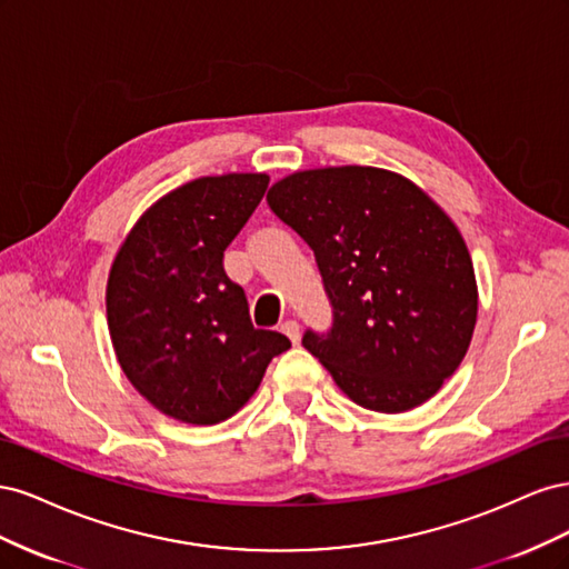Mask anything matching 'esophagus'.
Wrapping results in <instances>:
<instances>
[{"label": "esophagus", "instance_id": "esophagus-1", "mask_svg": "<svg viewBox=\"0 0 569 569\" xmlns=\"http://www.w3.org/2000/svg\"><path fill=\"white\" fill-rule=\"evenodd\" d=\"M280 332L287 335L291 343H299V341H301V327H299L297 320H284V322L280 325Z\"/></svg>", "mask_w": 569, "mask_h": 569}]
</instances>
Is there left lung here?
<instances>
[{"mask_svg": "<svg viewBox=\"0 0 569 569\" xmlns=\"http://www.w3.org/2000/svg\"><path fill=\"white\" fill-rule=\"evenodd\" d=\"M270 211L313 249L332 303L303 347L358 406L403 412L458 370L477 322L465 239L418 184L391 170L339 166L274 182Z\"/></svg>", "mask_w": 569, "mask_h": 569, "instance_id": "1", "label": "left lung"}]
</instances>
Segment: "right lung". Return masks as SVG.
Masks as SVG:
<instances>
[{"instance_id": "add662e5", "label": "right lung", "mask_w": 569, "mask_h": 569, "mask_svg": "<svg viewBox=\"0 0 569 569\" xmlns=\"http://www.w3.org/2000/svg\"><path fill=\"white\" fill-rule=\"evenodd\" d=\"M266 173L199 178L161 197L120 244L107 284L113 351L130 385L187 425L232 418L291 343L256 330L222 253L261 203Z\"/></svg>"}]
</instances>
